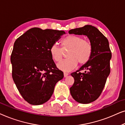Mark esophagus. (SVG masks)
I'll use <instances>...</instances> for the list:
<instances>
[{
  "mask_svg": "<svg viewBox=\"0 0 125 125\" xmlns=\"http://www.w3.org/2000/svg\"><path fill=\"white\" fill-rule=\"evenodd\" d=\"M68 73H66V72H64V77H67L68 76Z\"/></svg>",
  "mask_w": 125,
  "mask_h": 125,
  "instance_id": "34e87169",
  "label": "esophagus"
}]
</instances>
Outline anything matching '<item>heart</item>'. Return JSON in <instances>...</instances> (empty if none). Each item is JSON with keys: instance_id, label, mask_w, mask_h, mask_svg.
<instances>
[{"instance_id": "obj_1", "label": "heart", "mask_w": 125, "mask_h": 125, "mask_svg": "<svg viewBox=\"0 0 125 125\" xmlns=\"http://www.w3.org/2000/svg\"><path fill=\"white\" fill-rule=\"evenodd\" d=\"M61 48L56 44L51 46L49 52L52 59L56 62H60L64 57V52H67V59L57 65L60 69L70 71L77 65L87 64L91 59L93 47L91 42L84 40L80 36L69 35L61 41Z\"/></svg>"}]
</instances>
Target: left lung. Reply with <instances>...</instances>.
<instances>
[{
	"mask_svg": "<svg viewBox=\"0 0 125 125\" xmlns=\"http://www.w3.org/2000/svg\"><path fill=\"white\" fill-rule=\"evenodd\" d=\"M69 33L87 36L93 47L89 61L71 73L74 82L70 88L72 96L77 102L90 103L100 97L110 72L112 52L108 40L98 29L90 25L72 29ZM82 70L85 72L81 73Z\"/></svg>",
	"mask_w": 125,
	"mask_h": 125,
	"instance_id": "8db88e82",
	"label": "left lung"
}]
</instances>
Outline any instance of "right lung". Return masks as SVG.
<instances>
[{
  "mask_svg": "<svg viewBox=\"0 0 125 125\" xmlns=\"http://www.w3.org/2000/svg\"><path fill=\"white\" fill-rule=\"evenodd\" d=\"M63 31L32 28L15 42L11 55L12 76L23 98L31 105L48 101L56 83L64 77L49 49Z\"/></svg>",
  "mask_w": 125,
  "mask_h": 125,
  "instance_id": "add662e5",
  "label": "right lung"
}]
</instances>
